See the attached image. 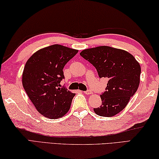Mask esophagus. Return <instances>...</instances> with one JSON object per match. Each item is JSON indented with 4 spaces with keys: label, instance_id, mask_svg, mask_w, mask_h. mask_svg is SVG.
Returning a JSON list of instances; mask_svg holds the SVG:
<instances>
[{
    "label": "esophagus",
    "instance_id": "esophagus-1",
    "mask_svg": "<svg viewBox=\"0 0 159 159\" xmlns=\"http://www.w3.org/2000/svg\"><path fill=\"white\" fill-rule=\"evenodd\" d=\"M85 94H87V95H89V94H92L93 93V91H91V90H88V91H86L84 92Z\"/></svg>",
    "mask_w": 159,
    "mask_h": 159
}]
</instances>
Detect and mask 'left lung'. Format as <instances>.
Returning <instances> with one entry per match:
<instances>
[{"label":"left lung","instance_id":"left-lung-1","mask_svg":"<svg viewBox=\"0 0 159 159\" xmlns=\"http://www.w3.org/2000/svg\"><path fill=\"white\" fill-rule=\"evenodd\" d=\"M80 55L95 67L100 77L108 78L106 91L101 95L102 105L94 112L106 117L117 115L138 90L140 63L129 52L108 46L86 49Z\"/></svg>","mask_w":159,"mask_h":159}]
</instances>
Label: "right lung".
<instances>
[{"label": "right lung", "mask_w": 159, "mask_h": 159, "mask_svg": "<svg viewBox=\"0 0 159 159\" xmlns=\"http://www.w3.org/2000/svg\"><path fill=\"white\" fill-rule=\"evenodd\" d=\"M77 52L53 44L39 49L26 61L22 84L38 112L47 118H61L70 110L75 93L61 87L60 82L64 78V66Z\"/></svg>", "instance_id": "obj_1"}]
</instances>
